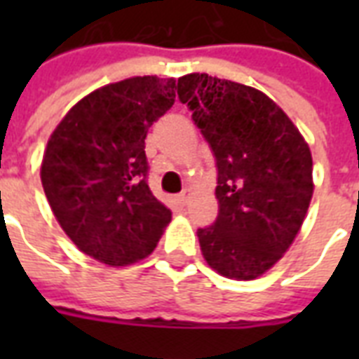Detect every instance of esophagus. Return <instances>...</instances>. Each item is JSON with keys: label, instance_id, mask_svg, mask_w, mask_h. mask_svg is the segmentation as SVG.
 I'll list each match as a JSON object with an SVG mask.
<instances>
[{"label": "esophagus", "instance_id": "1", "mask_svg": "<svg viewBox=\"0 0 359 359\" xmlns=\"http://www.w3.org/2000/svg\"><path fill=\"white\" fill-rule=\"evenodd\" d=\"M190 196H191V190H190V188H186V190L180 191L177 199H179L180 205H186V203H188V199H190Z\"/></svg>", "mask_w": 359, "mask_h": 359}]
</instances>
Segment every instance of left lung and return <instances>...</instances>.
Segmentation results:
<instances>
[{
    "instance_id": "8db88e82",
    "label": "left lung",
    "mask_w": 359,
    "mask_h": 359,
    "mask_svg": "<svg viewBox=\"0 0 359 359\" xmlns=\"http://www.w3.org/2000/svg\"><path fill=\"white\" fill-rule=\"evenodd\" d=\"M216 158L218 218L197 229L208 266L255 279L289 250L313 196V158L283 109L253 87L208 74L177 86Z\"/></svg>"
}]
</instances>
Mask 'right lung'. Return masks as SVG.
Segmentation results:
<instances>
[{
	"mask_svg": "<svg viewBox=\"0 0 359 359\" xmlns=\"http://www.w3.org/2000/svg\"><path fill=\"white\" fill-rule=\"evenodd\" d=\"M175 78L135 76L81 98L48 140L41 180L78 250L109 266L151 255L171 210L147 184L145 137L175 102Z\"/></svg>",
	"mask_w": 359,
	"mask_h": 359,
	"instance_id": "add662e5",
	"label": "right lung"
}]
</instances>
